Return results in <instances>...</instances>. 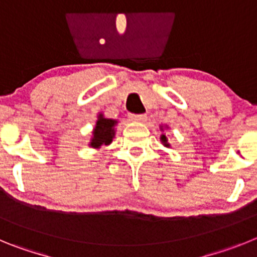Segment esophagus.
<instances>
[{
  "instance_id": "esophagus-1",
  "label": "esophagus",
  "mask_w": 257,
  "mask_h": 257,
  "mask_svg": "<svg viewBox=\"0 0 257 257\" xmlns=\"http://www.w3.org/2000/svg\"><path fill=\"white\" fill-rule=\"evenodd\" d=\"M129 119L132 121H145L147 119V115L146 114H131L129 115Z\"/></svg>"
}]
</instances>
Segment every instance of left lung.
I'll list each match as a JSON object with an SVG mask.
<instances>
[{
    "label": "left lung",
    "mask_w": 257,
    "mask_h": 257,
    "mask_svg": "<svg viewBox=\"0 0 257 257\" xmlns=\"http://www.w3.org/2000/svg\"><path fill=\"white\" fill-rule=\"evenodd\" d=\"M161 141H163L164 145L169 146V143H166V142H168V140H166V137H165V136H164V134H163V136H161Z\"/></svg>",
    "instance_id": "left-lung-1"
}]
</instances>
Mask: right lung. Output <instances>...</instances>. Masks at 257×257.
I'll list each match as a JSON object with an SVG mask.
<instances>
[{"label": "right lung", "instance_id": "1", "mask_svg": "<svg viewBox=\"0 0 257 257\" xmlns=\"http://www.w3.org/2000/svg\"><path fill=\"white\" fill-rule=\"evenodd\" d=\"M116 121L112 119H105L102 115H100L96 123V128L93 131V138H92L91 146L94 149H98L102 145L111 143L114 137V125Z\"/></svg>", "mask_w": 257, "mask_h": 257}]
</instances>
